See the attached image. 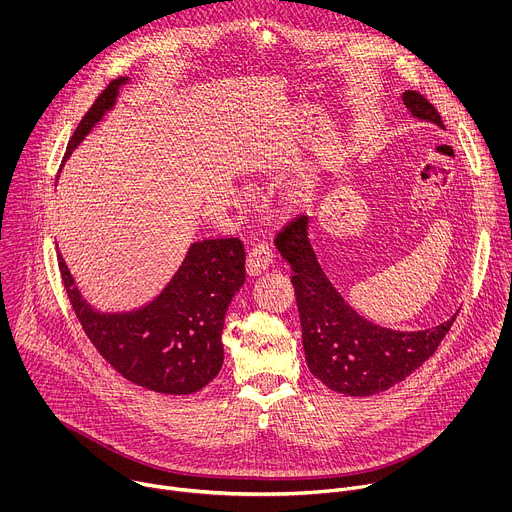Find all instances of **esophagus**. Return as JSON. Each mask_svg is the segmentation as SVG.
Instances as JSON below:
<instances>
[{
	"instance_id": "1",
	"label": "esophagus",
	"mask_w": 512,
	"mask_h": 512,
	"mask_svg": "<svg viewBox=\"0 0 512 512\" xmlns=\"http://www.w3.org/2000/svg\"><path fill=\"white\" fill-rule=\"evenodd\" d=\"M273 263V251L267 243H259L255 245L249 255H247V273L251 277L255 275H261L269 265Z\"/></svg>"
}]
</instances>
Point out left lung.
I'll return each mask as SVG.
<instances>
[{
	"mask_svg": "<svg viewBox=\"0 0 512 512\" xmlns=\"http://www.w3.org/2000/svg\"><path fill=\"white\" fill-rule=\"evenodd\" d=\"M403 103L421 121L444 129L437 109L417 91H405ZM275 247L289 263L302 340L310 373L328 389L369 397L401 383L437 350L458 312L444 324L417 332L383 328L362 318L326 277L308 239V216H298L277 233Z\"/></svg>",
	"mask_w": 512,
	"mask_h": 512,
	"instance_id": "left-lung-1",
	"label": "left lung"
}]
</instances>
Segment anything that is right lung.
Listing matches in <instances>:
<instances>
[{
  "instance_id": "1",
  "label": "right lung",
  "mask_w": 512,
  "mask_h": 512,
  "mask_svg": "<svg viewBox=\"0 0 512 512\" xmlns=\"http://www.w3.org/2000/svg\"><path fill=\"white\" fill-rule=\"evenodd\" d=\"M121 77L97 97L72 133L66 156L113 109ZM68 300L85 334L111 367L143 389L190 395L223 367V326L233 296L245 283V249L239 239L192 243L162 294L131 312H99L83 296L58 253Z\"/></svg>"
}]
</instances>
